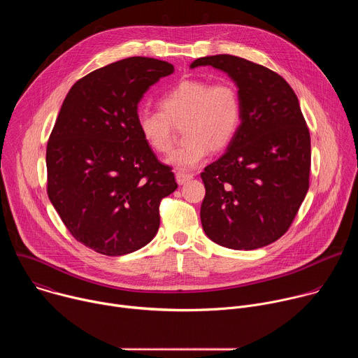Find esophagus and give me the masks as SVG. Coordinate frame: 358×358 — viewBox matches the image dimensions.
<instances>
[{
	"label": "esophagus",
	"mask_w": 358,
	"mask_h": 358,
	"mask_svg": "<svg viewBox=\"0 0 358 358\" xmlns=\"http://www.w3.org/2000/svg\"><path fill=\"white\" fill-rule=\"evenodd\" d=\"M191 178H192V174H187V173H181V171H178V173L176 174V180H177V182H178L180 185L185 184V182L189 181Z\"/></svg>",
	"instance_id": "esophagus-1"
}]
</instances>
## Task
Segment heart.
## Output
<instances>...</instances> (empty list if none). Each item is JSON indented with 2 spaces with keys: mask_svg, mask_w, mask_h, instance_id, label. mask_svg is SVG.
Here are the masks:
<instances>
[{
  "mask_svg": "<svg viewBox=\"0 0 358 358\" xmlns=\"http://www.w3.org/2000/svg\"><path fill=\"white\" fill-rule=\"evenodd\" d=\"M162 112H140L137 130L157 155L173 147V127H182L184 145L173 151L167 163L180 171L201 166L210 151L227 147L235 137L242 115L241 97L229 82L184 80L159 101Z\"/></svg>",
  "mask_w": 358,
  "mask_h": 358,
  "instance_id": "obj_1",
  "label": "heart"
}]
</instances>
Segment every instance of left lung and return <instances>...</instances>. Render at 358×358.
Wrapping results in <instances>:
<instances>
[{"label": "left lung", "mask_w": 358, "mask_h": 358, "mask_svg": "<svg viewBox=\"0 0 358 358\" xmlns=\"http://www.w3.org/2000/svg\"><path fill=\"white\" fill-rule=\"evenodd\" d=\"M225 72L241 97V124L224 155L201 173V224L225 248L252 250L278 241L309 189L310 134L297 96L273 71L232 55L189 68Z\"/></svg>", "instance_id": "obj_1"}]
</instances>
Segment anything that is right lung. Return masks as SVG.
<instances>
[{"instance_id": "obj_1", "label": "right lung", "mask_w": 358, "mask_h": 358, "mask_svg": "<svg viewBox=\"0 0 358 358\" xmlns=\"http://www.w3.org/2000/svg\"><path fill=\"white\" fill-rule=\"evenodd\" d=\"M174 72L133 57L96 69L68 92L46 147L48 196L73 238L108 257L145 246L160 201L177 189L137 130L144 93Z\"/></svg>"}]
</instances>
